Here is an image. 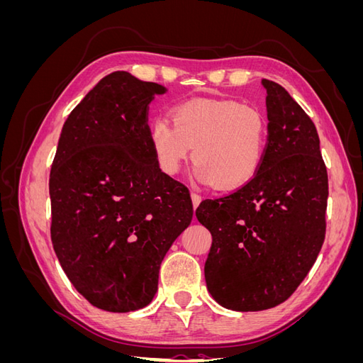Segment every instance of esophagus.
Returning <instances> with one entry per match:
<instances>
[{
	"mask_svg": "<svg viewBox=\"0 0 363 363\" xmlns=\"http://www.w3.org/2000/svg\"><path fill=\"white\" fill-rule=\"evenodd\" d=\"M191 199H192V206H194V208H196L200 206V203H201V196L199 195V194H191Z\"/></svg>",
	"mask_w": 363,
	"mask_h": 363,
	"instance_id": "1",
	"label": "esophagus"
}]
</instances>
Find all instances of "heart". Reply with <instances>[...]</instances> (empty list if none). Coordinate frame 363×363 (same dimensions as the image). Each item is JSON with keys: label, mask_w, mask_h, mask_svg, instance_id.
Returning <instances> with one entry per match:
<instances>
[{"label": "heart", "mask_w": 363, "mask_h": 363, "mask_svg": "<svg viewBox=\"0 0 363 363\" xmlns=\"http://www.w3.org/2000/svg\"><path fill=\"white\" fill-rule=\"evenodd\" d=\"M150 142L162 172L177 174L194 148L196 180L233 191L255 179L262 167L268 119L257 107L195 98L174 107L172 123L152 121Z\"/></svg>", "instance_id": "1"}]
</instances>
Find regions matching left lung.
I'll use <instances>...</instances> for the list:
<instances>
[{
    "mask_svg": "<svg viewBox=\"0 0 363 363\" xmlns=\"http://www.w3.org/2000/svg\"><path fill=\"white\" fill-rule=\"evenodd\" d=\"M267 89L268 142L256 177L195 211L211 232L207 291L225 309L257 312L286 301L325 238L327 169L312 119L280 84Z\"/></svg>",
    "mask_w": 363,
    "mask_h": 363,
    "instance_id": "1",
    "label": "left lung"
}]
</instances>
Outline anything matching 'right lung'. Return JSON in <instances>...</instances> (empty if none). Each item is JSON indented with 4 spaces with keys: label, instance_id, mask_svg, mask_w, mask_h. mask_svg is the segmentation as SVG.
Masks as SVG:
<instances>
[{
    "label": "right lung",
    "instance_id": "1",
    "mask_svg": "<svg viewBox=\"0 0 363 363\" xmlns=\"http://www.w3.org/2000/svg\"><path fill=\"white\" fill-rule=\"evenodd\" d=\"M164 92L125 71L106 75L69 113L51 167L54 251L107 312L152 301L160 263L192 221L188 188L162 172L150 142L148 106Z\"/></svg>",
    "mask_w": 363,
    "mask_h": 363
}]
</instances>
